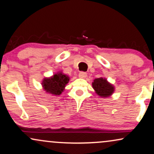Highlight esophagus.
Listing matches in <instances>:
<instances>
[{
	"mask_svg": "<svg viewBox=\"0 0 154 154\" xmlns=\"http://www.w3.org/2000/svg\"><path fill=\"white\" fill-rule=\"evenodd\" d=\"M87 73L86 72H80L79 73V78H82V79H85V77H87Z\"/></svg>",
	"mask_w": 154,
	"mask_h": 154,
	"instance_id": "obj_1",
	"label": "esophagus"
}]
</instances>
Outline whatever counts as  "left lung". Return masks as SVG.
I'll return each mask as SVG.
<instances>
[{"label": "left lung", "instance_id": "obj_1", "mask_svg": "<svg viewBox=\"0 0 154 154\" xmlns=\"http://www.w3.org/2000/svg\"><path fill=\"white\" fill-rule=\"evenodd\" d=\"M92 88L98 95L103 97H107L114 92L113 85L107 81L105 78L100 77L94 79L92 83Z\"/></svg>", "mask_w": 154, "mask_h": 154}]
</instances>
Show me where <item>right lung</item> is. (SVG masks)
Masks as SVG:
<instances>
[{"label": "right lung", "mask_w": 154, "mask_h": 154, "mask_svg": "<svg viewBox=\"0 0 154 154\" xmlns=\"http://www.w3.org/2000/svg\"><path fill=\"white\" fill-rule=\"evenodd\" d=\"M69 77L62 72H57L52 77L44 78L42 81L44 90L48 93L59 95L64 91L66 85L69 82Z\"/></svg>", "instance_id": "add662e5"}]
</instances>
